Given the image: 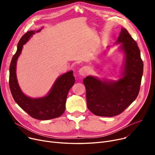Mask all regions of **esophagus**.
<instances>
[{
	"label": "esophagus",
	"mask_w": 155,
	"mask_h": 155,
	"mask_svg": "<svg viewBox=\"0 0 155 155\" xmlns=\"http://www.w3.org/2000/svg\"><path fill=\"white\" fill-rule=\"evenodd\" d=\"M88 67H84L82 68H81L78 72H79V74L81 75V76H85L87 73H88Z\"/></svg>",
	"instance_id": "esophagus-1"
}]
</instances>
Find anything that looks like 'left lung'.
<instances>
[{
    "label": "left lung",
    "mask_w": 155,
    "mask_h": 155,
    "mask_svg": "<svg viewBox=\"0 0 155 155\" xmlns=\"http://www.w3.org/2000/svg\"><path fill=\"white\" fill-rule=\"evenodd\" d=\"M116 43H122L124 53L123 75L117 81L88 76L84 79L87 107L98 116L120 114L136 99L143 73V62L136 41L125 28H122Z\"/></svg>",
    "instance_id": "1"
}]
</instances>
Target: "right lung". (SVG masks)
Instances as JSON below:
<instances>
[{
    "label": "right lung",
    "mask_w": 155,
    "mask_h": 155,
    "mask_svg": "<svg viewBox=\"0 0 155 155\" xmlns=\"http://www.w3.org/2000/svg\"><path fill=\"white\" fill-rule=\"evenodd\" d=\"M40 31L41 29L36 32ZM35 33V31L27 32L18 43V50L10 64L9 87L15 102L30 116L38 120H49L58 117L64 113L68 93L75 84V80L73 75V71H70L56 79L50 91L45 97L32 99L22 93L16 77V63L23 45Z\"/></svg>",
    "instance_id": "right-lung-1"
}]
</instances>
